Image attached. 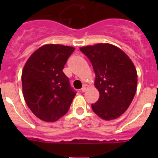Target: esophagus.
<instances>
[{
    "label": "esophagus",
    "mask_w": 158,
    "mask_h": 158,
    "mask_svg": "<svg viewBox=\"0 0 158 158\" xmlns=\"http://www.w3.org/2000/svg\"><path fill=\"white\" fill-rule=\"evenodd\" d=\"M87 88H88V85H84L82 88H81V91H82V92H85V91H86Z\"/></svg>",
    "instance_id": "1"
}]
</instances>
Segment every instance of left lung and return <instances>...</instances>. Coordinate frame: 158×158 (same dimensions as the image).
<instances>
[{"mask_svg":"<svg viewBox=\"0 0 158 158\" xmlns=\"http://www.w3.org/2000/svg\"><path fill=\"white\" fill-rule=\"evenodd\" d=\"M89 58L96 73L95 85L99 100L91 104L94 113L105 120L121 116L135 95L137 72L122 50L110 44H97L80 48Z\"/></svg>","mask_w":158,"mask_h":158,"instance_id":"obj_1","label":"left lung"}]
</instances>
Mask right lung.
<instances>
[{"instance_id":"1","label":"right lung","mask_w":158,"mask_h":158,"mask_svg":"<svg viewBox=\"0 0 158 158\" xmlns=\"http://www.w3.org/2000/svg\"><path fill=\"white\" fill-rule=\"evenodd\" d=\"M73 52L74 48L68 45H43L30 56L23 68L22 85L26 104L45 122L64 116L76 95L62 72Z\"/></svg>"}]
</instances>
